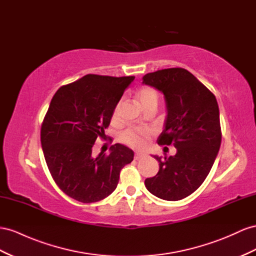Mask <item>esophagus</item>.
I'll return each mask as SVG.
<instances>
[{"instance_id":"1","label":"esophagus","mask_w":256,"mask_h":256,"mask_svg":"<svg viewBox=\"0 0 256 256\" xmlns=\"http://www.w3.org/2000/svg\"><path fill=\"white\" fill-rule=\"evenodd\" d=\"M146 156L144 153H136L134 154V160H143V158Z\"/></svg>"}]
</instances>
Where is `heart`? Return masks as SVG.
Returning <instances> with one entry per match:
<instances>
[{"label":"heart","instance_id":"obj_1","mask_svg":"<svg viewBox=\"0 0 256 256\" xmlns=\"http://www.w3.org/2000/svg\"><path fill=\"white\" fill-rule=\"evenodd\" d=\"M136 100L139 101L141 106L145 110L150 106H157L158 94L150 87H143L136 92ZM120 113V102L117 103L113 110L112 120H116L118 118ZM152 134V130L150 129H139V128H131L126 130L122 134V141L126 143L129 146L134 148H143L148 144V141Z\"/></svg>","mask_w":256,"mask_h":256}]
</instances>
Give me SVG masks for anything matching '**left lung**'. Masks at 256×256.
Here are the masks:
<instances>
[{
  "label": "left lung",
  "mask_w": 256,
  "mask_h": 256,
  "mask_svg": "<svg viewBox=\"0 0 256 256\" xmlns=\"http://www.w3.org/2000/svg\"><path fill=\"white\" fill-rule=\"evenodd\" d=\"M142 80L164 96L167 115L157 143L174 144L176 148L174 156H153L160 162V170L145 180V188L158 198L176 202L190 196L204 183L218 156L222 140L218 101L182 68L148 73Z\"/></svg>",
  "instance_id": "8db88e82"
}]
</instances>
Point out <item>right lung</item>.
<instances>
[{"label": "right lung", "instance_id": "right-lung-1", "mask_svg": "<svg viewBox=\"0 0 256 256\" xmlns=\"http://www.w3.org/2000/svg\"><path fill=\"white\" fill-rule=\"evenodd\" d=\"M134 80L88 74L52 96L40 143L52 178L68 197L84 204L104 199L115 190L124 166L134 160V150L120 143L108 155L92 156L96 140H106L113 110Z\"/></svg>", "mask_w": 256, "mask_h": 256}]
</instances>
